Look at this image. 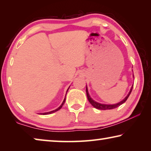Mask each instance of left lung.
<instances>
[{
  "label": "left lung",
  "mask_w": 151,
  "mask_h": 151,
  "mask_svg": "<svg viewBox=\"0 0 151 151\" xmlns=\"http://www.w3.org/2000/svg\"><path fill=\"white\" fill-rule=\"evenodd\" d=\"M132 88H133V85L131 88V90H130L129 94H127V96L125 97V98L122 100V101L119 102V103H116V104H101V103H97V102L94 101L93 99H92L91 98L90 95H89L88 94V88H87V86H86V96H87V98H88V100L89 101V103H90L93 106H94V108H96L97 109H99V110H111V109H115L116 107L119 106L120 105H121L122 104H123L124 102H126V101L127 100V99L129 98V96L130 94H131L132 90Z\"/></svg>",
  "instance_id": "obj_1"
}]
</instances>
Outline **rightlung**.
<instances>
[{
    "instance_id": "right-lung-1",
    "label": "right lung",
    "mask_w": 151,
    "mask_h": 151,
    "mask_svg": "<svg viewBox=\"0 0 151 151\" xmlns=\"http://www.w3.org/2000/svg\"><path fill=\"white\" fill-rule=\"evenodd\" d=\"M69 87H70V86H69ZM68 88L67 89V91H68ZM67 91H66V93H67ZM65 100H66V96H65V99H64L63 103L61 104V105H60L59 107H58V108H57V109L54 110V111H50V112H43V113H40V114H43V115H45V114H51V113H53V112H57V111H58V110H60L61 108H62V106H63L64 103H65Z\"/></svg>"
}]
</instances>
